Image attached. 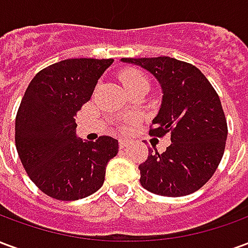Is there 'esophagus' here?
Here are the masks:
<instances>
[{"label":"esophagus","instance_id":"1","mask_svg":"<svg viewBox=\"0 0 248 248\" xmlns=\"http://www.w3.org/2000/svg\"><path fill=\"white\" fill-rule=\"evenodd\" d=\"M131 142L129 140H119V149H124V147H127Z\"/></svg>","mask_w":248,"mask_h":248}]
</instances>
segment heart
<instances>
[{
	"instance_id": "b5f03b06",
	"label": "heart",
	"mask_w": 248,
	"mask_h": 248,
	"mask_svg": "<svg viewBox=\"0 0 248 248\" xmlns=\"http://www.w3.org/2000/svg\"><path fill=\"white\" fill-rule=\"evenodd\" d=\"M121 81L124 83V86L126 90L129 89H133V87L137 86H149V79L143 71L137 70V69H126V70L122 71L121 74ZM134 124V119H129L127 124L124 126V129H129L131 124Z\"/></svg>"
}]
</instances>
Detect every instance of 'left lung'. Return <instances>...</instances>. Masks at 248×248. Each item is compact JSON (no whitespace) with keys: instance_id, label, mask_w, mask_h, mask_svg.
Returning <instances> with one entry per match:
<instances>
[{"instance_id":"left-lung-1","label":"left lung","mask_w":248,"mask_h":248,"mask_svg":"<svg viewBox=\"0 0 248 248\" xmlns=\"http://www.w3.org/2000/svg\"><path fill=\"white\" fill-rule=\"evenodd\" d=\"M159 81L163 90L159 113L149 134L169 135L165 153L149 150L140 165L142 187L162 197H183L208 182L223 156L227 121L218 93L202 71L170 57L122 58Z\"/></svg>"}]
</instances>
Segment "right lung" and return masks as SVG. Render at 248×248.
I'll return each instance as SVG.
<instances>
[{
    "instance_id": "obj_1",
    "label": "right lung",
    "mask_w": 248,
    "mask_h": 248,
    "mask_svg": "<svg viewBox=\"0 0 248 248\" xmlns=\"http://www.w3.org/2000/svg\"><path fill=\"white\" fill-rule=\"evenodd\" d=\"M113 61L57 62L38 71L25 92L16 117V147L31 182L47 197L77 201L103 185L118 140L108 135L95 142L77 138L76 115Z\"/></svg>"
}]
</instances>
